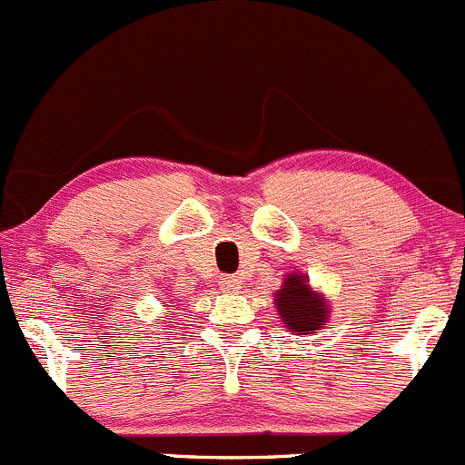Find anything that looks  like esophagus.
Instances as JSON below:
<instances>
[{
	"label": "esophagus",
	"mask_w": 465,
	"mask_h": 465,
	"mask_svg": "<svg viewBox=\"0 0 465 465\" xmlns=\"http://www.w3.org/2000/svg\"><path fill=\"white\" fill-rule=\"evenodd\" d=\"M222 287H223V292L237 293L239 289H242V280H239L237 275H223V278H222Z\"/></svg>",
	"instance_id": "1"
}]
</instances>
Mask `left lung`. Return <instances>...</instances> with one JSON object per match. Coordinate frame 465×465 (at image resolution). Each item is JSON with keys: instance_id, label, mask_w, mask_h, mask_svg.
<instances>
[{"instance_id": "8db88e82", "label": "left lung", "mask_w": 465, "mask_h": 465, "mask_svg": "<svg viewBox=\"0 0 465 465\" xmlns=\"http://www.w3.org/2000/svg\"><path fill=\"white\" fill-rule=\"evenodd\" d=\"M275 310L289 332L314 334L330 323V301L325 293L316 292L310 278L301 271L284 275L282 287L273 293Z\"/></svg>"}]
</instances>
